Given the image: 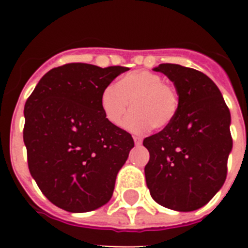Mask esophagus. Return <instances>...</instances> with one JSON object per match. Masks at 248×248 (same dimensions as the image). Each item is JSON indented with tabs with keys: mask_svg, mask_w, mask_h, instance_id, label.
<instances>
[{
	"mask_svg": "<svg viewBox=\"0 0 248 248\" xmlns=\"http://www.w3.org/2000/svg\"><path fill=\"white\" fill-rule=\"evenodd\" d=\"M134 143H135V145H141V143H143V139L139 137H134Z\"/></svg>",
	"mask_w": 248,
	"mask_h": 248,
	"instance_id": "1",
	"label": "esophagus"
}]
</instances>
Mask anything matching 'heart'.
<instances>
[{"label":"heart","mask_w":248,"mask_h":248,"mask_svg":"<svg viewBox=\"0 0 248 248\" xmlns=\"http://www.w3.org/2000/svg\"><path fill=\"white\" fill-rule=\"evenodd\" d=\"M131 133H144L150 128L163 129L175 119L179 110V94L164 78L150 71H135L125 74L117 85H108L100 94L103 114L110 124L120 125Z\"/></svg>","instance_id":"obj_1"}]
</instances>
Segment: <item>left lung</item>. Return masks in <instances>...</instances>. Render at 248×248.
I'll list each match as a JSON object with an SVG mask.
<instances>
[{"label": "left lung", "mask_w": 248, "mask_h": 248, "mask_svg": "<svg viewBox=\"0 0 248 248\" xmlns=\"http://www.w3.org/2000/svg\"><path fill=\"white\" fill-rule=\"evenodd\" d=\"M179 94L176 117L157 134L144 139L150 159L144 171L151 198L180 212L195 211L222 187L232 150L231 114L217 85L192 68L164 63Z\"/></svg>", "instance_id": "8db88e82"}]
</instances>
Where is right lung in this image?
Listing matches in <instances>:
<instances>
[{
	"label": "right lung",
	"mask_w": 248,
	"mask_h": 248,
	"mask_svg": "<svg viewBox=\"0 0 248 248\" xmlns=\"http://www.w3.org/2000/svg\"><path fill=\"white\" fill-rule=\"evenodd\" d=\"M126 67L69 63L50 69L25 104L28 169L46 198L69 212H88L111 199L134 148L107 120L100 94Z\"/></svg>",
	"instance_id": "right-lung-1"
}]
</instances>
